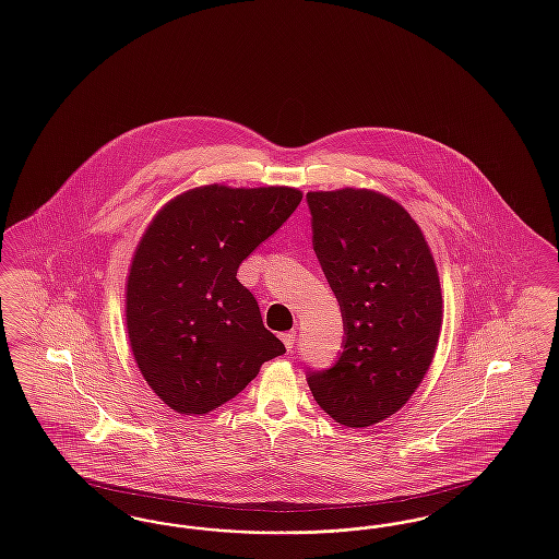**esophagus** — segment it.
<instances>
[{
    "mask_svg": "<svg viewBox=\"0 0 559 559\" xmlns=\"http://www.w3.org/2000/svg\"><path fill=\"white\" fill-rule=\"evenodd\" d=\"M281 340H283V344H285L287 349H292V347L295 346V333H293V331H289V333H283V335H281Z\"/></svg>",
    "mask_w": 559,
    "mask_h": 559,
    "instance_id": "1",
    "label": "esophagus"
}]
</instances>
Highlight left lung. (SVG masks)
Segmentation results:
<instances>
[{"label":"left lung","mask_w":559,"mask_h":559,"mask_svg":"<svg viewBox=\"0 0 559 559\" xmlns=\"http://www.w3.org/2000/svg\"><path fill=\"white\" fill-rule=\"evenodd\" d=\"M312 245L344 319V352L308 372L320 408L346 427L392 417L426 374L442 326L440 278L417 222L394 199L308 192Z\"/></svg>","instance_id":"left-lung-1"}]
</instances>
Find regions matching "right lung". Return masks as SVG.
<instances>
[{
	"label": "right lung",
	"mask_w": 559,
	"mask_h": 559,
	"mask_svg": "<svg viewBox=\"0 0 559 559\" xmlns=\"http://www.w3.org/2000/svg\"><path fill=\"white\" fill-rule=\"evenodd\" d=\"M299 201L297 188L210 185L148 224L128 274L126 324L138 369L169 408L205 415L285 354L237 270Z\"/></svg>",
	"instance_id": "obj_1"
}]
</instances>
